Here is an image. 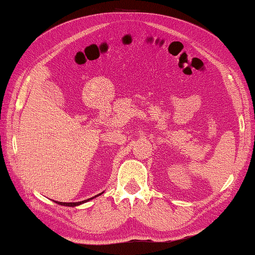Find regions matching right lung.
Returning <instances> with one entry per match:
<instances>
[{
    "mask_svg": "<svg viewBox=\"0 0 255 255\" xmlns=\"http://www.w3.org/2000/svg\"><path fill=\"white\" fill-rule=\"evenodd\" d=\"M102 193H103V192L99 193L98 196L102 195ZM98 196H94V197H92V198H89V199L83 200V201H79V202H60V201H55V202H56V204L60 205V206H66V207H76V206H80V205H82V204H84V202H88V201H90V200L94 199V198H97Z\"/></svg>",
    "mask_w": 255,
    "mask_h": 255,
    "instance_id": "add662e5",
    "label": "right lung"
}]
</instances>
